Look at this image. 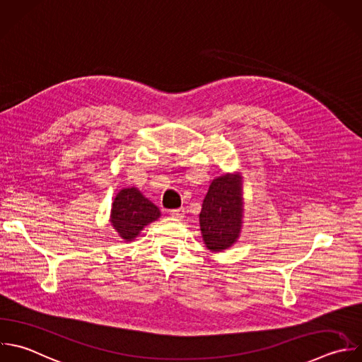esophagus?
I'll use <instances>...</instances> for the list:
<instances>
[{
	"instance_id": "esophagus-1",
	"label": "esophagus",
	"mask_w": 362,
	"mask_h": 362,
	"mask_svg": "<svg viewBox=\"0 0 362 362\" xmlns=\"http://www.w3.org/2000/svg\"><path fill=\"white\" fill-rule=\"evenodd\" d=\"M184 214H185L184 208H177V209L170 211V215H171L173 218H184Z\"/></svg>"
}]
</instances>
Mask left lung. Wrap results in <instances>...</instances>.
I'll use <instances>...</instances> for the list:
<instances>
[{
    "mask_svg": "<svg viewBox=\"0 0 362 362\" xmlns=\"http://www.w3.org/2000/svg\"><path fill=\"white\" fill-rule=\"evenodd\" d=\"M243 218L242 175L216 177L204 198L199 226L204 243L212 252L230 247L240 235Z\"/></svg>",
    "mask_w": 362,
    "mask_h": 362,
    "instance_id": "obj_1",
    "label": "left lung"
}]
</instances>
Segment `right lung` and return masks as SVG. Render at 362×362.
<instances>
[{
	"instance_id": "add662e5",
	"label": "right lung",
	"mask_w": 362,
	"mask_h": 362,
	"mask_svg": "<svg viewBox=\"0 0 362 362\" xmlns=\"http://www.w3.org/2000/svg\"><path fill=\"white\" fill-rule=\"evenodd\" d=\"M160 209L137 188H123L112 204L110 222L124 242H132L144 226L160 218Z\"/></svg>"
}]
</instances>
